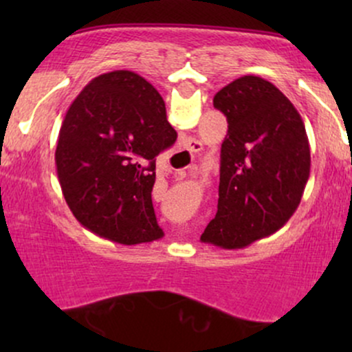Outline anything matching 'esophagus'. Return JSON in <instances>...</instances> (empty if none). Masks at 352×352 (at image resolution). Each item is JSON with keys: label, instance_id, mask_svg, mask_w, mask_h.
Returning a JSON list of instances; mask_svg holds the SVG:
<instances>
[{"label": "esophagus", "instance_id": "1", "mask_svg": "<svg viewBox=\"0 0 352 352\" xmlns=\"http://www.w3.org/2000/svg\"><path fill=\"white\" fill-rule=\"evenodd\" d=\"M201 147H204V144H201L200 140L193 139V137H187V139H185V151H188L190 153L200 152Z\"/></svg>", "mask_w": 352, "mask_h": 352}]
</instances>
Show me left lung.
<instances>
[{
	"instance_id": "obj_1",
	"label": "left lung",
	"mask_w": 352,
	"mask_h": 352,
	"mask_svg": "<svg viewBox=\"0 0 352 352\" xmlns=\"http://www.w3.org/2000/svg\"><path fill=\"white\" fill-rule=\"evenodd\" d=\"M227 117L217 215L200 240L238 250L273 235L292 218L309 179L305 122L274 84L243 76L217 92Z\"/></svg>"
}]
</instances>
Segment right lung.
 <instances>
[{
	"label": "right lung",
	"instance_id": "add662e5",
	"mask_svg": "<svg viewBox=\"0 0 352 352\" xmlns=\"http://www.w3.org/2000/svg\"><path fill=\"white\" fill-rule=\"evenodd\" d=\"M175 140L162 96L142 76L112 71L92 79L67 109L56 147L72 215L120 245L162 238L152 205L155 157Z\"/></svg>",
	"mask_w": 352,
	"mask_h": 352
}]
</instances>
